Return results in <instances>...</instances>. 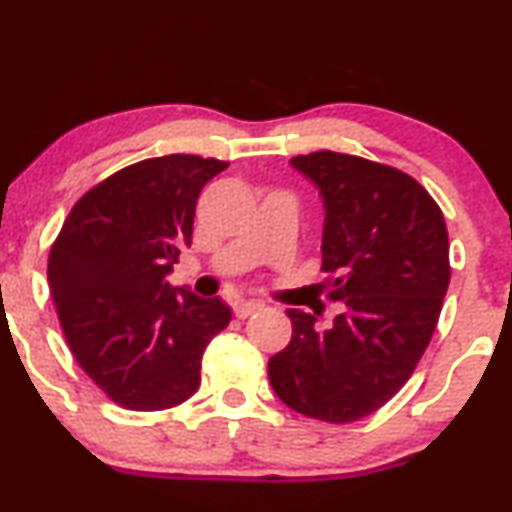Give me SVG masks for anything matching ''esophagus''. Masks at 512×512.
Listing matches in <instances>:
<instances>
[{"instance_id":"esophagus-1","label":"esophagus","mask_w":512,"mask_h":512,"mask_svg":"<svg viewBox=\"0 0 512 512\" xmlns=\"http://www.w3.org/2000/svg\"><path fill=\"white\" fill-rule=\"evenodd\" d=\"M257 310H262V305H260V303H255V300H243V303H236V305H233V312H236V317H240V319H245V317L255 315Z\"/></svg>"}]
</instances>
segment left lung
Returning a JSON list of instances; mask_svg holds the SVG:
<instances>
[{
    "label": "left lung",
    "instance_id": "obj_1",
    "mask_svg": "<svg viewBox=\"0 0 512 512\" xmlns=\"http://www.w3.org/2000/svg\"><path fill=\"white\" fill-rule=\"evenodd\" d=\"M291 164L322 195L324 288L346 307L326 331L288 310L293 336L269 357V381L300 415L355 422L396 396L432 341L451 281L446 221L393 166L329 150Z\"/></svg>",
    "mask_w": 512,
    "mask_h": 512
}]
</instances>
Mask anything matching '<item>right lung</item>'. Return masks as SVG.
Instances as JSON below:
<instances>
[{
	"label": "right lung",
	"instance_id": "obj_1",
	"mask_svg": "<svg viewBox=\"0 0 512 512\" xmlns=\"http://www.w3.org/2000/svg\"><path fill=\"white\" fill-rule=\"evenodd\" d=\"M226 166L195 155L126 166L80 197L49 252V291L71 353L123 408L188 400L205 348L231 322L221 298L166 279L193 240L200 190Z\"/></svg>",
	"mask_w": 512,
	"mask_h": 512
}]
</instances>
